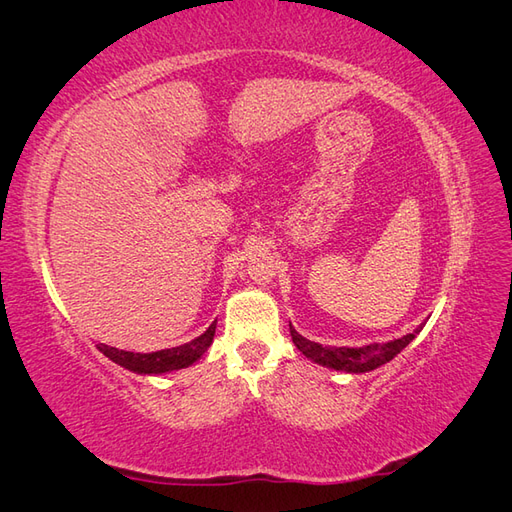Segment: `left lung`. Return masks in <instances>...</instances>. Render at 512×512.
I'll list each match as a JSON object with an SVG mask.
<instances>
[{
	"label": "left lung",
	"instance_id": "left-lung-1",
	"mask_svg": "<svg viewBox=\"0 0 512 512\" xmlns=\"http://www.w3.org/2000/svg\"><path fill=\"white\" fill-rule=\"evenodd\" d=\"M421 329L423 327H418L414 333L393 339V342L369 344L363 348H335V346L331 348V346L309 342V339H305L303 335H299L292 329V324H290V335H292L294 346H297L309 361L337 369V371H348V374H365V371H371L395 359V356L412 342Z\"/></svg>",
	"mask_w": 512,
	"mask_h": 512
}]
</instances>
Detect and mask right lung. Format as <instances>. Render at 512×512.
<instances>
[{
	"label": "right lung",
	"mask_w": 512,
	"mask_h": 512,
	"mask_svg": "<svg viewBox=\"0 0 512 512\" xmlns=\"http://www.w3.org/2000/svg\"><path fill=\"white\" fill-rule=\"evenodd\" d=\"M213 335H215V322L203 335L177 348H166L158 352H128V350L111 348L106 344H98V350L104 356H108L113 363L126 367L130 371H136V374H166V371L183 369L196 363L211 346Z\"/></svg>",
	"instance_id": "right-lung-1"
}]
</instances>
